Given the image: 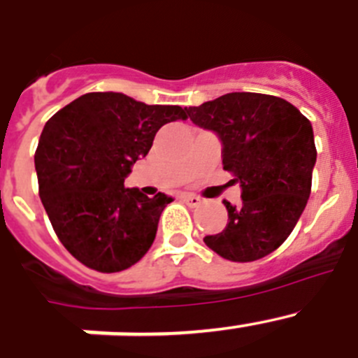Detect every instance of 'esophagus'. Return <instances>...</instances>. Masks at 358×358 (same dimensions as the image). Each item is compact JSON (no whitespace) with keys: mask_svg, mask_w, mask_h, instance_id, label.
Listing matches in <instances>:
<instances>
[{"mask_svg":"<svg viewBox=\"0 0 358 358\" xmlns=\"http://www.w3.org/2000/svg\"><path fill=\"white\" fill-rule=\"evenodd\" d=\"M181 199L186 202V204H188V206H192V208H197V206H201V204H202V199L197 197V195L185 194Z\"/></svg>","mask_w":358,"mask_h":358,"instance_id":"1","label":"esophagus"}]
</instances>
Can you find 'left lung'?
<instances>
[{"label":"left lung","mask_w":358,"mask_h":358,"mask_svg":"<svg viewBox=\"0 0 358 358\" xmlns=\"http://www.w3.org/2000/svg\"><path fill=\"white\" fill-rule=\"evenodd\" d=\"M195 125L217 132L224 170L242 186V204L227 210V226L204 243L229 262H255L292 233L312 189L315 150L312 123L283 98L227 93L186 107Z\"/></svg>","instance_id":"1"}]
</instances>
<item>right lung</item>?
<instances>
[{"instance_id":"add662e5","label":"right lung","mask_w":358,"mask_h":358,"mask_svg":"<svg viewBox=\"0 0 358 358\" xmlns=\"http://www.w3.org/2000/svg\"><path fill=\"white\" fill-rule=\"evenodd\" d=\"M179 106H147L122 93H87L46 122L36 150L39 197L55 235L85 267L120 273L147 255L172 199L123 181Z\"/></svg>"}]
</instances>
